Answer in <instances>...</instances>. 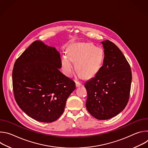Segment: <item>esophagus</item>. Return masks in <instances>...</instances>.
<instances>
[{"label": "esophagus", "mask_w": 148, "mask_h": 148, "mask_svg": "<svg viewBox=\"0 0 148 148\" xmlns=\"http://www.w3.org/2000/svg\"><path fill=\"white\" fill-rule=\"evenodd\" d=\"M81 86H82L81 84H80V83H79L78 82H75V86H76V87H80Z\"/></svg>", "instance_id": "34e87169"}]
</instances>
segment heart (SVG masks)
<instances>
[{
	"label": "heart",
	"mask_w": 148,
	"mask_h": 148,
	"mask_svg": "<svg viewBox=\"0 0 148 148\" xmlns=\"http://www.w3.org/2000/svg\"><path fill=\"white\" fill-rule=\"evenodd\" d=\"M103 54L101 49L90 43H79L71 46L67 54L62 56L61 64L66 75H72L74 71V64L79 73V76L87 78L94 77L99 71L103 62Z\"/></svg>",
	"instance_id": "obj_1"
}]
</instances>
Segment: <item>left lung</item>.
Masks as SVG:
<instances>
[{"mask_svg": "<svg viewBox=\"0 0 148 148\" xmlns=\"http://www.w3.org/2000/svg\"><path fill=\"white\" fill-rule=\"evenodd\" d=\"M103 47V66L87 81L86 108L96 119L106 120L122 112L128 103L132 81L128 62L119 49L110 40L101 42Z\"/></svg>", "mask_w": 148, "mask_h": 148, "instance_id": "1", "label": "left lung"}]
</instances>
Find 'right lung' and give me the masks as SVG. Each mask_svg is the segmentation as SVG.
<instances>
[{"instance_id":"obj_1","label":"right lung","mask_w":148,"mask_h":148,"mask_svg":"<svg viewBox=\"0 0 148 148\" xmlns=\"http://www.w3.org/2000/svg\"><path fill=\"white\" fill-rule=\"evenodd\" d=\"M60 53L39 40L16 61L12 73L13 88L20 108L42 122L56 121L63 113L75 82L63 74Z\"/></svg>"}]
</instances>
